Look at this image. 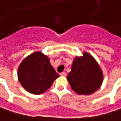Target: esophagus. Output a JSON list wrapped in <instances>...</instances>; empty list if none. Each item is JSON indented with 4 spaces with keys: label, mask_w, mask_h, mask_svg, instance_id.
<instances>
[{
    "label": "esophagus",
    "mask_w": 121,
    "mask_h": 121,
    "mask_svg": "<svg viewBox=\"0 0 121 121\" xmlns=\"http://www.w3.org/2000/svg\"><path fill=\"white\" fill-rule=\"evenodd\" d=\"M66 75V73H64V72L61 73H60V76H61V77H65Z\"/></svg>",
    "instance_id": "1"
}]
</instances>
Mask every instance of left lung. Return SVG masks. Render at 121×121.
Listing matches in <instances>:
<instances>
[{
    "label": "left lung",
    "mask_w": 121,
    "mask_h": 121,
    "mask_svg": "<svg viewBox=\"0 0 121 121\" xmlns=\"http://www.w3.org/2000/svg\"><path fill=\"white\" fill-rule=\"evenodd\" d=\"M67 79L70 87L78 95H89L99 88L103 83V72L95 58L84 52L76 57Z\"/></svg>",
    "instance_id": "left-lung-1"
}]
</instances>
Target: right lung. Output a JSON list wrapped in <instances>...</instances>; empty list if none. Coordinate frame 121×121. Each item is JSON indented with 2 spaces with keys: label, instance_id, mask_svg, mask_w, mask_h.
I'll list each match as a JSON object with an SVG mask.
<instances>
[{
  "label": "right lung",
  "instance_id": "add662e5",
  "mask_svg": "<svg viewBox=\"0 0 121 121\" xmlns=\"http://www.w3.org/2000/svg\"><path fill=\"white\" fill-rule=\"evenodd\" d=\"M59 77L49 58L41 52H35L26 57L18 70V80L21 86L34 95L44 92Z\"/></svg>",
  "mask_w": 121,
  "mask_h": 121
}]
</instances>
